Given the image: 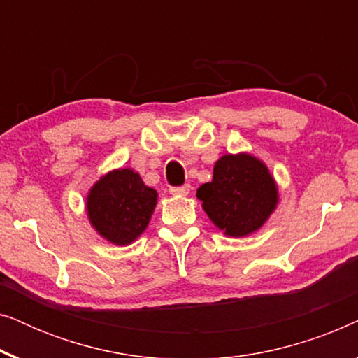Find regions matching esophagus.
Masks as SVG:
<instances>
[{
	"mask_svg": "<svg viewBox=\"0 0 358 358\" xmlns=\"http://www.w3.org/2000/svg\"><path fill=\"white\" fill-rule=\"evenodd\" d=\"M189 190H190V185L184 184V185H178V187H169V194L171 195H187Z\"/></svg>",
	"mask_w": 358,
	"mask_h": 358,
	"instance_id": "obj_1",
	"label": "esophagus"
}]
</instances>
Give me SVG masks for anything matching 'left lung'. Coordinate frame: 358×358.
Masks as SVG:
<instances>
[{
  "label": "left lung",
  "instance_id": "obj_1",
  "mask_svg": "<svg viewBox=\"0 0 358 358\" xmlns=\"http://www.w3.org/2000/svg\"><path fill=\"white\" fill-rule=\"evenodd\" d=\"M197 197L208 218L234 238L257 231L278 202L267 166L246 153L222 156L215 163L212 182L200 185Z\"/></svg>",
  "mask_w": 358,
  "mask_h": 358
}]
</instances>
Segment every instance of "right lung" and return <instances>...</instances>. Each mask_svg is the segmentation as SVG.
Here are the masks:
<instances>
[{
  "instance_id": "right-lung-1",
  "label": "right lung",
  "mask_w": 358,
  "mask_h": 358,
  "mask_svg": "<svg viewBox=\"0 0 358 358\" xmlns=\"http://www.w3.org/2000/svg\"><path fill=\"white\" fill-rule=\"evenodd\" d=\"M158 194L134 169H114L92 185L86 200L96 231L117 246L134 243L148 227Z\"/></svg>"
}]
</instances>
